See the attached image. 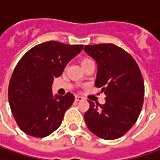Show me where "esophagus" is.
<instances>
[{"instance_id": "1", "label": "esophagus", "mask_w": 160, "mask_h": 160, "mask_svg": "<svg viewBox=\"0 0 160 160\" xmlns=\"http://www.w3.org/2000/svg\"><path fill=\"white\" fill-rule=\"evenodd\" d=\"M75 100H76V102H81V101H83V97H81V96L76 95V97H75Z\"/></svg>"}]
</instances>
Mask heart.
<instances>
[{
    "label": "heart",
    "mask_w": 160,
    "mask_h": 160,
    "mask_svg": "<svg viewBox=\"0 0 160 160\" xmlns=\"http://www.w3.org/2000/svg\"><path fill=\"white\" fill-rule=\"evenodd\" d=\"M90 60H91L90 58H83V59L81 60V65L84 64V63H86V62H88V61H90Z\"/></svg>",
    "instance_id": "1"
}]
</instances>
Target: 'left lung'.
I'll return each mask as SVG.
<instances>
[{
    "label": "left lung",
    "mask_w": 160,
    "mask_h": 160,
    "mask_svg": "<svg viewBox=\"0 0 160 160\" xmlns=\"http://www.w3.org/2000/svg\"><path fill=\"white\" fill-rule=\"evenodd\" d=\"M83 50L98 66L95 86L102 87L106 94L103 105L89 101L85 124L100 138H119L132 128L141 113L144 96L142 73L132 56L112 43L85 45Z\"/></svg>",
    "instance_id": "left-lung-1"
}]
</instances>
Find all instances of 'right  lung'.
<instances>
[{"label":"right lung","instance_id":"right-lung-1","mask_svg":"<svg viewBox=\"0 0 160 160\" xmlns=\"http://www.w3.org/2000/svg\"><path fill=\"white\" fill-rule=\"evenodd\" d=\"M82 50L83 45L50 41L33 47L20 58L9 81V102L25 133L43 138L60 126L75 96L53 95V80Z\"/></svg>","mask_w":160,"mask_h":160}]
</instances>
